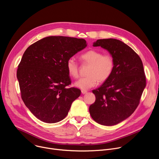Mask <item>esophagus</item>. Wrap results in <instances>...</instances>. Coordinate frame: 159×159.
<instances>
[{
  "label": "esophagus",
  "mask_w": 159,
  "mask_h": 159,
  "mask_svg": "<svg viewBox=\"0 0 159 159\" xmlns=\"http://www.w3.org/2000/svg\"><path fill=\"white\" fill-rule=\"evenodd\" d=\"M81 93H82V94H86L87 93V90H81Z\"/></svg>",
  "instance_id": "34e87169"
}]
</instances>
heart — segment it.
Here are the masks:
<instances>
[{
    "mask_svg": "<svg viewBox=\"0 0 159 159\" xmlns=\"http://www.w3.org/2000/svg\"><path fill=\"white\" fill-rule=\"evenodd\" d=\"M80 59L84 63L90 65L87 72L89 75L80 78L74 84L82 90L96 86L99 81L105 82L114 70L115 62L112 56L109 54L102 55V52L96 50H90L82 54ZM66 70L71 77L76 79L79 77V66L73 58L67 60Z\"/></svg>",
    "mask_w": 159,
    "mask_h": 159,
    "instance_id": "obj_1",
    "label": "heart"
}]
</instances>
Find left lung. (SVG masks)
<instances>
[{
	"instance_id": "obj_1",
	"label": "left lung",
	"mask_w": 159,
	"mask_h": 159,
	"mask_svg": "<svg viewBox=\"0 0 159 159\" xmlns=\"http://www.w3.org/2000/svg\"><path fill=\"white\" fill-rule=\"evenodd\" d=\"M93 47L106 50L115 66L111 77L93 90L96 101L89 112L98 123L113 126L129 117L139 104L146 86L143 63L136 52L119 39H98Z\"/></svg>"
}]
</instances>
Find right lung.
Wrapping results in <instances>:
<instances>
[{
    "instance_id": "obj_1",
    "label": "right lung",
    "mask_w": 159,
    "mask_h": 159,
    "mask_svg": "<svg viewBox=\"0 0 159 159\" xmlns=\"http://www.w3.org/2000/svg\"><path fill=\"white\" fill-rule=\"evenodd\" d=\"M84 39L48 36L30 46L17 70L21 98L39 120L55 123L68 115L72 103L80 95L71 84L66 61L87 47Z\"/></svg>"
}]
</instances>
